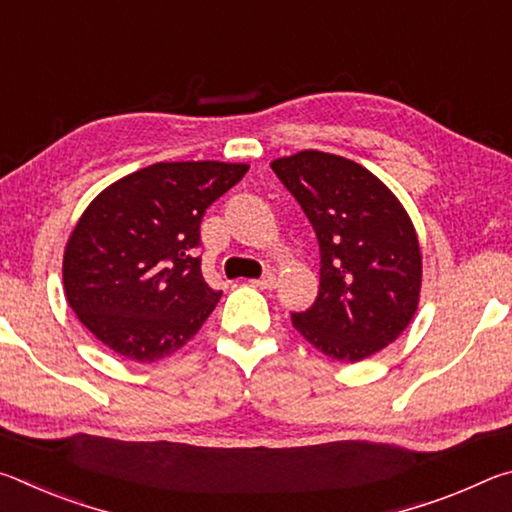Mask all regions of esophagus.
I'll use <instances>...</instances> for the list:
<instances>
[{
	"mask_svg": "<svg viewBox=\"0 0 512 512\" xmlns=\"http://www.w3.org/2000/svg\"><path fill=\"white\" fill-rule=\"evenodd\" d=\"M250 284H253V287H257V289H273L275 287V275H264V277H259V280H250Z\"/></svg>",
	"mask_w": 512,
	"mask_h": 512,
	"instance_id": "obj_1",
	"label": "esophagus"
}]
</instances>
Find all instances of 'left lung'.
Returning <instances> with one entry per match:
<instances>
[{"instance_id":"8db88e82","label":"left lung","mask_w":512,"mask_h":512,"mask_svg":"<svg viewBox=\"0 0 512 512\" xmlns=\"http://www.w3.org/2000/svg\"><path fill=\"white\" fill-rule=\"evenodd\" d=\"M320 248L314 305L291 323L329 359L357 363L400 336L418 311L422 253L404 205L366 167L323 151L271 162Z\"/></svg>"}]
</instances>
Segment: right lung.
<instances>
[{
  "mask_svg": "<svg viewBox=\"0 0 512 512\" xmlns=\"http://www.w3.org/2000/svg\"><path fill=\"white\" fill-rule=\"evenodd\" d=\"M246 171L241 162H155L85 207L67 239L63 284L106 348L153 363L194 339L221 298L196 257L201 219Z\"/></svg>",
  "mask_w": 512,
  "mask_h": 512,
  "instance_id": "obj_1",
  "label": "right lung"
}]
</instances>
